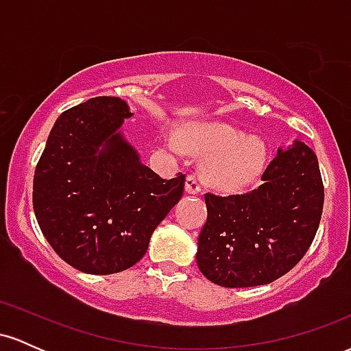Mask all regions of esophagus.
Returning <instances> with one entry per match:
<instances>
[{
  "instance_id": "34e87169",
  "label": "esophagus",
  "mask_w": 351,
  "mask_h": 351,
  "mask_svg": "<svg viewBox=\"0 0 351 351\" xmlns=\"http://www.w3.org/2000/svg\"><path fill=\"white\" fill-rule=\"evenodd\" d=\"M184 188H186V193H189V195H198V193L201 191L199 176L189 175L186 178V183H184Z\"/></svg>"
}]
</instances>
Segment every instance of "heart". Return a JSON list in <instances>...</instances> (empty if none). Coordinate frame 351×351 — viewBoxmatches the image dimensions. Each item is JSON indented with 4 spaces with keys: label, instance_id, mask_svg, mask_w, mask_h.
Returning a JSON list of instances; mask_svg holds the SVG:
<instances>
[{
    "label": "heart",
    "instance_id": "obj_1",
    "mask_svg": "<svg viewBox=\"0 0 351 351\" xmlns=\"http://www.w3.org/2000/svg\"><path fill=\"white\" fill-rule=\"evenodd\" d=\"M165 145L175 155L189 150L195 155H209L203 165L204 178L216 188L237 191L259 180L267 163V147L256 135L224 122L193 123L165 132Z\"/></svg>",
    "mask_w": 351,
    "mask_h": 351
}]
</instances>
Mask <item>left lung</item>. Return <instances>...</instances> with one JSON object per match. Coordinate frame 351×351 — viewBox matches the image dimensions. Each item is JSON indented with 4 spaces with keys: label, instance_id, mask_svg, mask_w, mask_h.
<instances>
[{
    "label": "left lung",
    "instance_id": "8db88e82",
    "mask_svg": "<svg viewBox=\"0 0 351 351\" xmlns=\"http://www.w3.org/2000/svg\"><path fill=\"white\" fill-rule=\"evenodd\" d=\"M263 184L244 195H204L208 219L196 264L223 287H256L287 274L308 251L324 209L317 155L304 142L277 150Z\"/></svg>",
    "mask_w": 351,
    "mask_h": 351
}]
</instances>
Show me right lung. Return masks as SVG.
I'll list each match as a JSON object with an SVG mask.
<instances>
[{
	"label": "right lung",
	"instance_id": "right-lung-1",
	"mask_svg": "<svg viewBox=\"0 0 351 351\" xmlns=\"http://www.w3.org/2000/svg\"><path fill=\"white\" fill-rule=\"evenodd\" d=\"M125 100L95 97L64 112L34 171L33 206L58 256L86 274L132 267L183 196L184 175L163 180L142 163L122 125Z\"/></svg>",
	"mask_w": 351,
	"mask_h": 351
}]
</instances>
